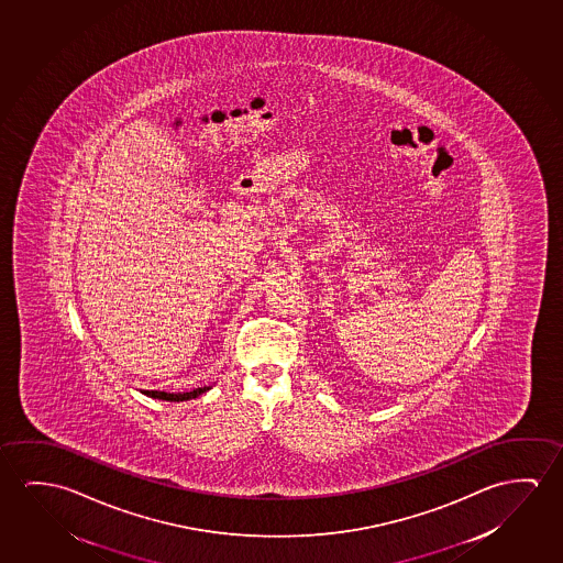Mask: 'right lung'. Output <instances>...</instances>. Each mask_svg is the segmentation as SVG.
<instances>
[{"instance_id":"add662e5","label":"right lung","mask_w":563,"mask_h":563,"mask_svg":"<svg viewBox=\"0 0 563 563\" xmlns=\"http://www.w3.org/2000/svg\"><path fill=\"white\" fill-rule=\"evenodd\" d=\"M210 386L205 388L192 389V391H179V394H169V391H157V389H142L144 396L154 399H164V401H189V399L199 398L202 394H207Z\"/></svg>"}]
</instances>
